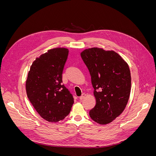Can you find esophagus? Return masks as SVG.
<instances>
[{"mask_svg": "<svg viewBox=\"0 0 156 156\" xmlns=\"http://www.w3.org/2000/svg\"><path fill=\"white\" fill-rule=\"evenodd\" d=\"M85 96H86V94H84V93H83V94H82V95L79 97V99H80V100H83V99H84V98H85Z\"/></svg>", "mask_w": 156, "mask_h": 156, "instance_id": "esophagus-1", "label": "esophagus"}]
</instances>
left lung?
<instances>
[{
  "instance_id": "1",
  "label": "left lung",
  "mask_w": 156,
  "mask_h": 156,
  "mask_svg": "<svg viewBox=\"0 0 156 156\" xmlns=\"http://www.w3.org/2000/svg\"><path fill=\"white\" fill-rule=\"evenodd\" d=\"M81 58L91 76L96 103L89 112L100 124L111 123L122 114L131 92L128 64L114 51L93 48L84 50Z\"/></svg>"
}]
</instances>
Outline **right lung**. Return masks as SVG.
<instances>
[{
  "label": "right lung",
  "instance_id": "add662e5",
  "mask_svg": "<svg viewBox=\"0 0 156 156\" xmlns=\"http://www.w3.org/2000/svg\"><path fill=\"white\" fill-rule=\"evenodd\" d=\"M69 51L58 48L36 58L26 81V91L32 106L49 122L62 120L74 103L72 94L62 83V72Z\"/></svg>",
  "mask_w": 156,
  "mask_h": 156
}]
</instances>
